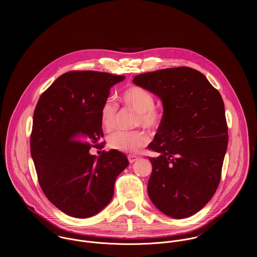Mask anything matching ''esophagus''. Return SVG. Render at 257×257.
I'll return each mask as SVG.
<instances>
[{"label":"esophagus","mask_w":257,"mask_h":257,"mask_svg":"<svg viewBox=\"0 0 257 257\" xmlns=\"http://www.w3.org/2000/svg\"><path fill=\"white\" fill-rule=\"evenodd\" d=\"M139 158H140V156H138V155H133V154L127 155V159H128V161H130V163L136 162Z\"/></svg>","instance_id":"34e87169"}]
</instances>
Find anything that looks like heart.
<instances>
[{"instance_id":"heart-1","label":"heart","mask_w":257,"mask_h":257,"mask_svg":"<svg viewBox=\"0 0 257 257\" xmlns=\"http://www.w3.org/2000/svg\"><path fill=\"white\" fill-rule=\"evenodd\" d=\"M119 102L126 110L137 112L136 125L144 126L154 131L158 128L163 120L164 110L162 107L154 104L153 95L144 87L132 85L126 87L119 95ZM117 118L116 107L107 101L101 109V125L106 133L114 130ZM149 136L145 131L117 132L108 139V145L111 149L136 153L147 146Z\"/></svg>"}]
</instances>
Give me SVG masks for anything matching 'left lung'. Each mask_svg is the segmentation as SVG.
<instances>
[{
	"label": "left lung",
	"mask_w": 257,
	"mask_h": 257,
	"mask_svg": "<svg viewBox=\"0 0 257 257\" xmlns=\"http://www.w3.org/2000/svg\"><path fill=\"white\" fill-rule=\"evenodd\" d=\"M134 83L157 95L164 116L149 145L152 173L147 192L163 214L191 217L216 193L228 134L220 92L204 74L175 67L140 74Z\"/></svg>",
	"instance_id": "obj_1"
}]
</instances>
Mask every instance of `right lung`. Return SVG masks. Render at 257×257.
Returning <instances> with one entry per match:
<instances>
[{
  "mask_svg": "<svg viewBox=\"0 0 257 257\" xmlns=\"http://www.w3.org/2000/svg\"><path fill=\"white\" fill-rule=\"evenodd\" d=\"M120 75L69 71L40 96L34 112L31 153L46 198L66 215L85 219L110 203L118 174L128 165L117 151L98 158L91 147H103L101 109Z\"/></svg>",
  "mask_w": 257,
  "mask_h": 257,
  "instance_id": "obj_1",
  "label": "right lung"
}]
</instances>
